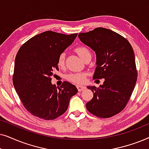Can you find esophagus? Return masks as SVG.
Wrapping results in <instances>:
<instances>
[{
    "label": "esophagus",
    "mask_w": 149,
    "mask_h": 149,
    "mask_svg": "<svg viewBox=\"0 0 149 149\" xmlns=\"http://www.w3.org/2000/svg\"><path fill=\"white\" fill-rule=\"evenodd\" d=\"M77 89H78L79 91H81L83 90H84V89H85V86H83V85H77Z\"/></svg>",
    "instance_id": "obj_1"
}]
</instances>
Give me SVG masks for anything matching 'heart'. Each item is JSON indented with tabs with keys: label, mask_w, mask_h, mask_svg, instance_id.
Here are the masks:
<instances>
[{
	"label": "heart",
	"mask_w": 149,
	"mask_h": 149,
	"mask_svg": "<svg viewBox=\"0 0 149 149\" xmlns=\"http://www.w3.org/2000/svg\"><path fill=\"white\" fill-rule=\"evenodd\" d=\"M76 52L80 56V58L82 59L84 58V57L87 54H90V52L87 47L84 46H80L76 48ZM65 60H66V55L65 53H62L60 54L58 58V66L60 68H63L65 65ZM85 77H86V73L84 72H78V73H71L66 76V79L71 82L77 83V84H81L83 83L85 81Z\"/></svg>",
	"instance_id": "b5f03b06"
}]
</instances>
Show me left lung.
<instances>
[{"mask_svg":"<svg viewBox=\"0 0 149 149\" xmlns=\"http://www.w3.org/2000/svg\"><path fill=\"white\" fill-rule=\"evenodd\" d=\"M79 38L96 54L93 79H104L98 88L87 87L93 92L87 111L100 118L113 117L125 107L137 81L132 47L123 36L104 28L79 33Z\"/></svg>","mask_w":149,"mask_h":149,"instance_id":"left-lung-1","label":"left lung"}]
</instances>
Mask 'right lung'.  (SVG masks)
Returning a JSON list of instances; mask_svg holds the SVG:
<instances>
[{"instance_id": "add662e5", "label": "right lung", "mask_w": 149, "mask_h": 149, "mask_svg": "<svg viewBox=\"0 0 149 149\" xmlns=\"http://www.w3.org/2000/svg\"><path fill=\"white\" fill-rule=\"evenodd\" d=\"M70 35L46 31L33 36L18 51L13 83L20 100L32 115L53 120L66 111L77 87L65 81L60 87L52 83L53 71L59 70L58 58L74 41Z\"/></svg>"}]
</instances>
